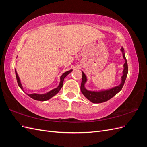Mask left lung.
<instances>
[{
  "mask_svg": "<svg viewBox=\"0 0 147 147\" xmlns=\"http://www.w3.org/2000/svg\"><path fill=\"white\" fill-rule=\"evenodd\" d=\"M121 50L123 53V58L124 59V60H125V63L124 64L123 75L121 77L122 81L119 85L115 86L112 89H110L109 90L101 91L99 92L88 91L86 89L84 88V83H85L86 82V77L85 74L82 72V84H81V87H80L81 91L83 93V94L89 100H90L91 102H92V103L99 104V103H102V102L107 101L111 98H112L113 96H115L118 92H119L121 90L127 75L128 67H127V63L125 57V54H124L123 47H121Z\"/></svg>",
  "mask_w": 147,
  "mask_h": 147,
  "instance_id": "1",
  "label": "left lung"
}]
</instances>
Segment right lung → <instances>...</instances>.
<instances>
[{
	"label": "right lung",
	"mask_w": 147,
	"mask_h": 147,
	"mask_svg": "<svg viewBox=\"0 0 147 147\" xmlns=\"http://www.w3.org/2000/svg\"><path fill=\"white\" fill-rule=\"evenodd\" d=\"M72 70H70L69 71H67V72H65L64 74H63V75H61V81H60V83L59 84V86L57 88L54 89L51 91H50V92H48L46 94H27V95H28L29 97H30L31 98H32L34 100H39V101H45L47 100L48 99H50V98H51L52 97H53L54 96H55L57 93H58V92L59 91V90H61V88L63 87V82H64V78H65V77L68 74H69L71 72H72ZM15 74H16V80H17V82L18 84V86H20V88L23 90V87H22V85L20 82V80L19 78L18 75L17 74L16 71L15 70Z\"/></svg>",
	"instance_id": "1"
}]
</instances>
